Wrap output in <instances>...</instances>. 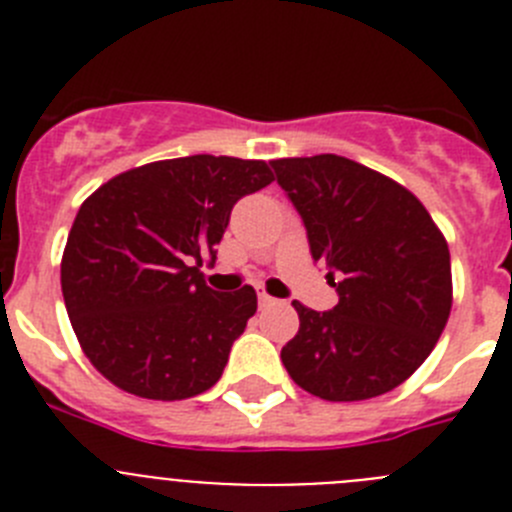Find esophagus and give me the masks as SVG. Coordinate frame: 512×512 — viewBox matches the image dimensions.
<instances>
[{"mask_svg":"<svg viewBox=\"0 0 512 512\" xmlns=\"http://www.w3.org/2000/svg\"><path fill=\"white\" fill-rule=\"evenodd\" d=\"M259 305H261V307H271V305H277V300H274V297L266 295V292H261V295H259Z\"/></svg>","mask_w":512,"mask_h":512,"instance_id":"34e87169","label":"esophagus"}]
</instances>
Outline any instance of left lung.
<instances>
[{
    "mask_svg": "<svg viewBox=\"0 0 512 512\" xmlns=\"http://www.w3.org/2000/svg\"><path fill=\"white\" fill-rule=\"evenodd\" d=\"M271 166L302 215L312 259L338 292L328 312L292 302L300 330L282 348L284 369L328 402L392 392L446 328L449 243L410 189L351 158L320 153Z\"/></svg>",
    "mask_w": 512,
    "mask_h": 512,
    "instance_id": "1",
    "label": "left lung"
}]
</instances>
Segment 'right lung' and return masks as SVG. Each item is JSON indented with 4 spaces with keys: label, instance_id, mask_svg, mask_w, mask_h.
<instances>
[{
    "label": "right lung",
    "instance_id": "1",
    "mask_svg": "<svg viewBox=\"0 0 512 512\" xmlns=\"http://www.w3.org/2000/svg\"><path fill=\"white\" fill-rule=\"evenodd\" d=\"M274 182L266 161L184 156L122 171L81 202L61 259L71 328L122 392L187 400L223 377L256 289L215 292L212 256L241 197Z\"/></svg>",
    "mask_w": 512,
    "mask_h": 512
}]
</instances>
